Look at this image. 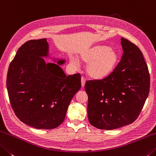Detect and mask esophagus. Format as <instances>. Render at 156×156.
Masks as SVG:
<instances>
[{"instance_id": "1", "label": "esophagus", "mask_w": 156, "mask_h": 156, "mask_svg": "<svg viewBox=\"0 0 156 156\" xmlns=\"http://www.w3.org/2000/svg\"><path fill=\"white\" fill-rule=\"evenodd\" d=\"M81 86L83 87L84 85H85V83H86V80H85V78L83 77V76H81Z\"/></svg>"}]
</instances>
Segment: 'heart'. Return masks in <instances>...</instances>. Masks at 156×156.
Listing matches in <instances>:
<instances>
[{
	"instance_id": "1",
	"label": "heart",
	"mask_w": 156,
	"mask_h": 156,
	"mask_svg": "<svg viewBox=\"0 0 156 156\" xmlns=\"http://www.w3.org/2000/svg\"><path fill=\"white\" fill-rule=\"evenodd\" d=\"M81 61L88 63L86 68L88 75L94 80H101L113 73L118 63V55L106 45H96L84 51L80 55ZM71 63L76 65L72 58Z\"/></svg>"
}]
</instances>
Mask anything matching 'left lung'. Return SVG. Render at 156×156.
Masks as SVG:
<instances>
[{"label": "left lung", "instance_id": "obj_1", "mask_svg": "<svg viewBox=\"0 0 156 156\" xmlns=\"http://www.w3.org/2000/svg\"><path fill=\"white\" fill-rule=\"evenodd\" d=\"M121 44L123 55L113 73L85 83L88 121L99 129H115L133 123L149 93L150 75L141 50L124 38Z\"/></svg>", "mask_w": 156, "mask_h": 156}]
</instances>
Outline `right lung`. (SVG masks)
Returning <instances> with one entry per match:
<instances>
[{
	"instance_id": "1",
	"label": "right lung",
	"mask_w": 156,
	"mask_h": 156,
	"mask_svg": "<svg viewBox=\"0 0 156 156\" xmlns=\"http://www.w3.org/2000/svg\"><path fill=\"white\" fill-rule=\"evenodd\" d=\"M48 52L45 39L25 42L10 63L7 75V93L15 115L38 129L59 126L81 86L80 73L66 76L58 64H46L41 57Z\"/></svg>"
}]
</instances>
